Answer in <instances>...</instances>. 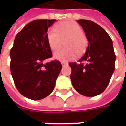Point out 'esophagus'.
I'll return each mask as SVG.
<instances>
[{
  "instance_id": "34e87169",
  "label": "esophagus",
  "mask_w": 126,
  "mask_h": 126,
  "mask_svg": "<svg viewBox=\"0 0 126 126\" xmlns=\"http://www.w3.org/2000/svg\"><path fill=\"white\" fill-rule=\"evenodd\" d=\"M67 64V63H65V62H61V65H62V66L66 65Z\"/></svg>"
}]
</instances>
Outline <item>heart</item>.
<instances>
[{
    "instance_id": "heart-1",
    "label": "heart",
    "mask_w": 126,
    "mask_h": 126,
    "mask_svg": "<svg viewBox=\"0 0 126 126\" xmlns=\"http://www.w3.org/2000/svg\"><path fill=\"white\" fill-rule=\"evenodd\" d=\"M50 30L47 33V41L52 51H57L65 42V48L56 52L54 58L62 62H67L76 57V53L82 55L86 49L88 40L83 29L73 21H65Z\"/></svg>"
}]
</instances>
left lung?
I'll return each instance as SVG.
<instances>
[{"label": "left lung", "mask_w": 126, "mask_h": 126, "mask_svg": "<svg viewBox=\"0 0 126 126\" xmlns=\"http://www.w3.org/2000/svg\"><path fill=\"white\" fill-rule=\"evenodd\" d=\"M88 41L79 63L71 62L70 76L73 86L86 96H95L105 90L115 70V54L112 40L104 29L90 20L79 19Z\"/></svg>", "instance_id": "8db88e82"}]
</instances>
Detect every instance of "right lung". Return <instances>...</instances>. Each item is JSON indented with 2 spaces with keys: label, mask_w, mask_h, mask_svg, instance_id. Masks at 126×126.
<instances>
[{
  "label": "right lung",
  "mask_w": 126,
  "mask_h": 126,
  "mask_svg": "<svg viewBox=\"0 0 126 126\" xmlns=\"http://www.w3.org/2000/svg\"><path fill=\"white\" fill-rule=\"evenodd\" d=\"M55 21L38 19L28 23L15 36L10 51V68L15 86L32 100H40L52 93L62 68L57 60L42 63L52 57L47 32Z\"/></svg>",
  "instance_id": "obj_1"
}]
</instances>
